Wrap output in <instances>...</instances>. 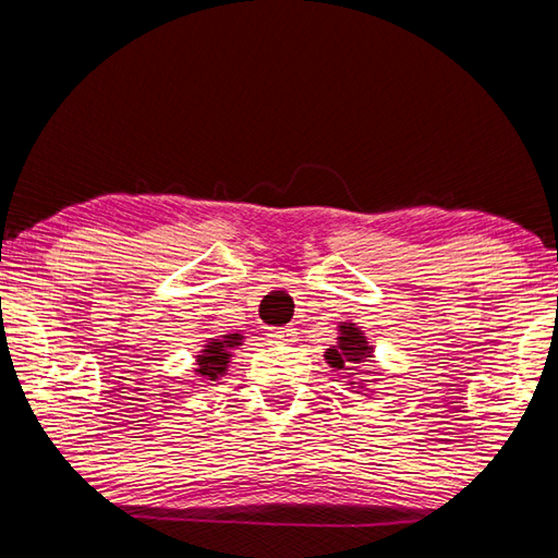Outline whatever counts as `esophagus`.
Listing matches in <instances>:
<instances>
[{
  "label": "esophagus",
  "mask_w": 558,
  "mask_h": 558,
  "mask_svg": "<svg viewBox=\"0 0 558 558\" xmlns=\"http://www.w3.org/2000/svg\"><path fill=\"white\" fill-rule=\"evenodd\" d=\"M294 336H298V330H294L292 326H286V328H272L268 333V340L272 342V345H290Z\"/></svg>",
  "instance_id": "34e87169"
}]
</instances>
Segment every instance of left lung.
Wrapping results in <instances>:
<instances>
[{"mask_svg": "<svg viewBox=\"0 0 558 558\" xmlns=\"http://www.w3.org/2000/svg\"><path fill=\"white\" fill-rule=\"evenodd\" d=\"M369 352L372 348L366 345L362 330L354 328V324H342L338 345L326 352V360L330 366H336V369H354V366L366 362V357H372Z\"/></svg>", "mask_w": 558, "mask_h": 558, "instance_id": "8db88e82", "label": "left lung"}]
</instances>
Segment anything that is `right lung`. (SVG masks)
Masks as SVG:
<instances>
[{"mask_svg":"<svg viewBox=\"0 0 558 558\" xmlns=\"http://www.w3.org/2000/svg\"><path fill=\"white\" fill-rule=\"evenodd\" d=\"M240 336L232 333V336H225L220 342L213 340L210 345H206L204 354H198V374L208 378V381H216L220 374H225L228 369V360H230V348L240 345Z\"/></svg>","mask_w":558,"mask_h":558,"instance_id":"right-lung-1","label":"right lung"}]
</instances>
